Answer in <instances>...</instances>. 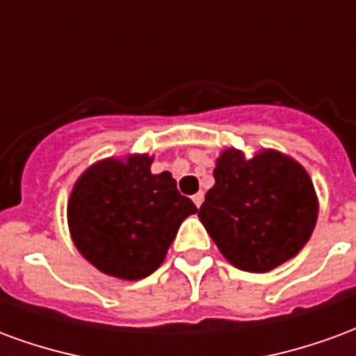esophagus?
Returning a JSON list of instances; mask_svg holds the SVG:
<instances>
[{"label":"esophagus","mask_w":356,"mask_h":356,"mask_svg":"<svg viewBox=\"0 0 356 356\" xmlns=\"http://www.w3.org/2000/svg\"><path fill=\"white\" fill-rule=\"evenodd\" d=\"M193 202H194V206H196V208H200L202 202H204V193L194 194V196H193Z\"/></svg>","instance_id":"1"}]
</instances>
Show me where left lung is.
<instances>
[{"mask_svg":"<svg viewBox=\"0 0 356 356\" xmlns=\"http://www.w3.org/2000/svg\"><path fill=\"white\" fill-rule=\"evenodd\" d=\"M213 177L198 217L231 265L268 273L296 257L311 238L318 196L291 156L263 148L248 158L238 148H225Z\"/></svg>","mask_w":356,"mask_h":356,"instance_id":"1","label":"left lung"}]
</instances>
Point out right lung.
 Masks as SVG:
<instances>
[{"label": "right lung", "mask_w": 356, "mask_h": 356, "mask_svg": "<svg viewBox=\"0 0 356 356\" xmlns=\"http://www.w3.org/2000/svg\"><path fill=\"white\" fill-rule=\"evenodd\" d=\"M154 156L125 154L89 165L66 206L74 246L101 273L122 280L152 275L181 223L198 209L170 171L154 175Z\"/></svg>", "instance_id": "1"}]
</instances>
